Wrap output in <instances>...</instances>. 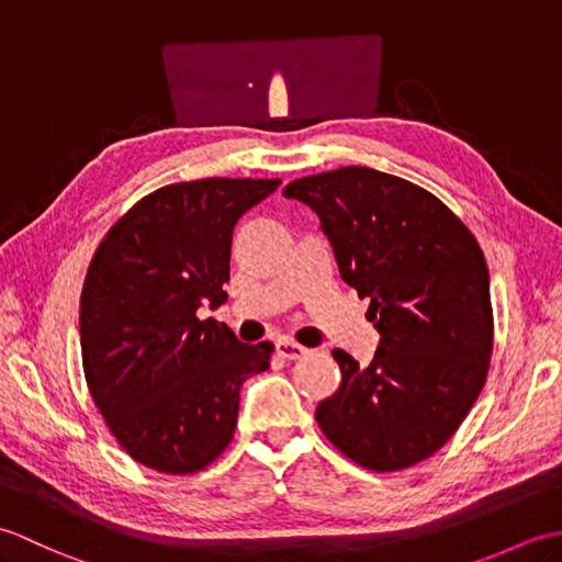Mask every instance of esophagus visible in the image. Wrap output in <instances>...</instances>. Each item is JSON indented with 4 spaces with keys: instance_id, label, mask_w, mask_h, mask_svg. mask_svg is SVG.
Here are the masks:
<instances>
[{
    "instance_id": "1",
    "label": "esophagus",
    "mask_w": 562,
    "mask_h": 562,
    "mask_svg": "<svg viewBox=\"0 0 562 562\" xmlns=\"http://www.w3.org/2000/svg\"><path fill=\"white\" fill-rule=\"evenodd\" d=\"M274 352H278L280 357H284V360H300V357H304L308 350L302 348V345H296L292 340H278L274 342Z\"/></svg>"
}]
</instances>
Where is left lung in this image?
I'll return each mask as SVG.
<instances>
[{
  "instance_id": "8db88e82",
  "label": "left lung",
  "mask_w": 562,
  "mask_h": 562,
  "mask_svg": "<svg viewBox=\"0 0 562 562\" xmlns=\"http://www.w3.org/2000/svg\"><path fill=\"white\" fill-rule=\"evenodd\" d=\"M282 195L318 214L340 278L369 300L381 336L367 367L333 350L342 381L316 423L364 469L432 457L479 398L493 355L479 241L425 188L367 166L296 178Z\"/></svg>"
}]
</instances>
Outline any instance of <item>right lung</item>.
I'll return each instance as SVG.
<instances>
[{
  "label": "right lung",
  "instance_id": "add662e5",
  "mask_svg": "<svg viewBox=\"0 0 562 562\" xmlns=\"http://www.w3.org/2000/svg\"><path fill=\"white\" fill-rule=\"evenodd\" d=\"M280 178H202L142 198L93 256L79 302L83 376L135 461L195 473L229 445L238 391L270 367L200 306L226 302L232 234Z\"/></svg>",
  "mask_w": 562,
  "mask_h": 562
}]
</instances>
